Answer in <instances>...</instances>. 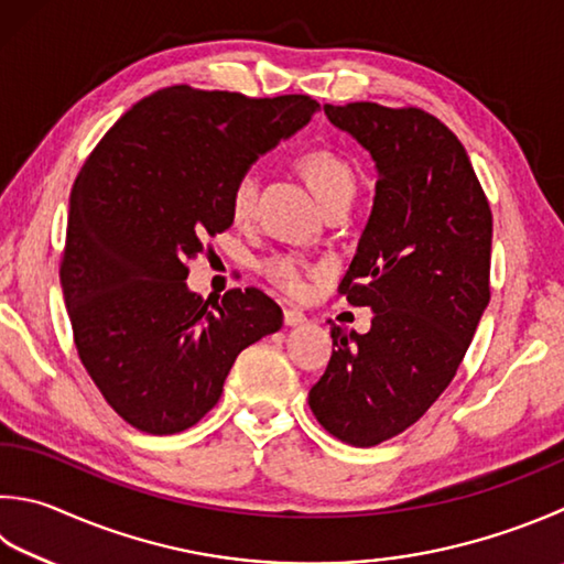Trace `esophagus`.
Instances as JSON below:
<instances>
[{
	"label": "esophagus",
	"instance_id": "34e87169",
	"mask_svg": "<svg viewBox=\"0 0 564 564\" xmlns=\"http://www.w3.org/2000/svg\"><path fill=\"white\" fill-rule=\"evenodd\" d=\"M306 322V316L300 310H284V324L286 326H302Z\"/></svg>",
	"mask_w": 564,
	"mask_h": 564
}]
</instances>
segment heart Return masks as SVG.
<instances>
[{"label":"heart","instance_id":"1","mask_svg":"<svg viewBox=\"0 0 564 564\" xmlns=\"http://www.w3.org/2000/svg\"><path fill=\"white\" fill-rule=\"evenodd\" d=\"M300 169L306 182H310L314 196L322 200H328L344 191H356V176L350 172V166L338 159L332 152H310L300 159ZM258 174L248 169L242 172L230 191V214L236 220H248L254 210V200H258ZM262 272L268 274V280L278 286V290L302 296L306 292V274L310 268L302 258L296 254H274L262 264Z\"/></svg>","mask_w":564,"mask_h":564}]
</instances>
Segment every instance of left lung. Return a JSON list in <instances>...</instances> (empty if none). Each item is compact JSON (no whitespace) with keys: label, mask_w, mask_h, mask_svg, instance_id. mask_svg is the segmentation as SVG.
Listing matches in <instances>:
<instances>
[{"label":"left lung","mask_w":564,"mask_h":564,"mask_svg":"<svg viewBox=\"0 0 564 564\" xmlns=\"http://www.w3.org/2000/svg\"><path fill=\"white\" fill-rule=\"evenodd\" d=\"M324 112L376 162L373 208L338 286L373 322L368 334L332 328L336 350L310 408L336 440L376 447L417 422L456 376L491 300V208L437 117L378 102Z\"/></svg>","instance_id":"8db88e82"}]
</instances>
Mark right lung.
<instances>
[{"instance_id":"obj_1","label":"right lung","mask_w":564,"mask_h":564,"mask_svg":"<svg viewBox=\"0 0 564 564\" xmlns=\"http://www.w3.org/2000/svg\"><path fill=\"white\" fill-rule=\"evenodd\" d=\"M310 95L188 85L132 105L70 191L61 286L78 356L132 427L176 434L216 405L242 348L282 328L260 290L191 292L188 260L232 226L236 178L310 124Z\"/></svg>"}]
</instances>
